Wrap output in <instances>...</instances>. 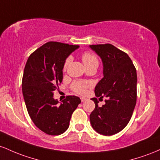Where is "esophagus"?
<instances>
[{
    "label": "esophagus",
    "instance_id": "34e87169",
    "mask_svg": "<svg viewBox=\"0 0 160 160\" xmlns=\"http://www.w3.org/2000/svg\"><path fill=\"white\" fill-rule=\"evenodd\" d=\"M85 100H86V98H81V101H82V102L85 101Z\"/></svg>",
    "mask_w": 160,
    "mask_h": 160
}]
</instances>
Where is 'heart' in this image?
Listing matches in <instances>:
<instances>
[{
    "label": "heart",
    "instance_id": "b5f03b06",
    "mask_svg": "<svg viewBox=\"0 0 160 160\" xmlns=\"http://www.w3.org/2000/svg\"><path fill=\"white\" fill-rule=\"evenodd\" d=\"M82 61H83L84 64L86 66V68L88 67V66H93V65H97L98 66V60L97 58V57L95 56L93 53H89V52H86V53H84L82 56ZM71 58L69 57V58L66 59L65 63H64L63 69H66L67 68V66H69V64L70 63ZM90 86V84L88 83V82H82V81H78V82H75L72 84V88L73 91L75 92L78 93V94H83L86 92V90H87L88 88Z\"/></svg>",
    "mask_w": 160,
    "mask_h": 160
}]
</instances>
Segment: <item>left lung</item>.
<instances>
[{"label":"left lung","instance_id":"1","mask_svg":"<svg viewBox=\"0 0 160 160\" xmlns=\"http://www.w3.org/2000/svg\"><path fill=\"white\" fill-rule=\"evenodd\" d=\"M89 47L103 66V77L95 87V95L108 98L101 107L96 98H91L95 108L90 121L98 133L110 136L121 132L132 118L137 100V72L128 55L112 44Z\"/></svg>","mask_w":160,"mask_h":160}]
</instances>
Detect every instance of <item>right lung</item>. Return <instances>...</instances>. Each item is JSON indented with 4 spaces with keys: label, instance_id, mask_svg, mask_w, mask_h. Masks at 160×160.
Returning <instances> with one entry per match:
<instances>
[{
    "label": "right lung",
    "instance_id": "obj_1",
    "mask_svg": "<svg viewBox=\"0 0 160 160\" xmlns=\"http://www.w3.org/2000/svg\"><path fill=\"white\" fill-rule=\"evenodd\" d=\"M78 45L50 41L32 53L23 72L22 94L28 115L40 130L50 135H59L67 130L69 121L81 100L68 96L59 103L53 91L62 81L66 58Z\"/></svg>",
    "mask_w": 160,
    "mask_h": 160
}]
</instances>
